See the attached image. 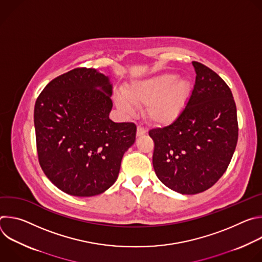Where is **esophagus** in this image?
Here are the masks:
<instances>
[{
  "mask_svg": "<svg viewBox=\"0 0 262 262\" xmlns=\"http://www.w3.org/2000/svg\"><path fill=\"white\" fill-rule=\"evenodd\" d=\"M145 134H146V129L144 127H142V126H138L137 127V137H141V136H143Z\"/></svg>",
  "mask_w": 262,
  "mask_h": 262,
  "instance_id": "1",
  "label": "esophagus"
}]
</instances>
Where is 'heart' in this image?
<instances>
[{
  "label": "heart",
  "mask_w": 262,
  "mask_h": 262,
  "mask_svg": "<svg viewBox=\"0 0 262 262\" xmlns=\"http://www.w3.org/2000/svg\"><path fill=\"white\" fill-rule=\"evenodd\" d=\"M124 95L115 98L117 106L127 115L134 113L135 105H144V115L149 122L169 124L175 121L184 110L191 94V83L174 73H160L157 76L135 81L123 90ZM132 103L130 104V102Z\"/></svg>",
  "instance_id": "heart-1"
}]
</instances>
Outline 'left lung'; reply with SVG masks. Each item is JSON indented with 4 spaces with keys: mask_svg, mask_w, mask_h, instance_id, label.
<instances>
[{
    "mask_svg": "<svg viewBox=\"0 0 262 262\" xmlns=\"http://www.w3.org/2000/svg\"><path fill=\"white\" fill-rule=\"evenodd\" d=\"M196 81L180 116L149 130L155 141L152 164L159 179L184 195L208 190L227 170L234 154L238 124L227 84L207 66L193 62Z\"/></svg>",
    "mask_w": 262,
    "mask_h": 262,
    "instance_id": "8db88e82",
    "label": "left lung"
}]
</instances>
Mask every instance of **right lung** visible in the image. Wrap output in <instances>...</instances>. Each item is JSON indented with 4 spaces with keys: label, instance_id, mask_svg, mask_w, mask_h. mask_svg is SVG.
<instances>
[{
    "label": "right lung",
    "instance_id": "add662e5",
    "mask_svg": "<svg viewBox=\"0 0 262 262\" xmlns=\"http://www.w3.org/2000/svg\"><path fill=\"white\" fill-rule=\"evenodd\" d=\"M110 78L76 68L50 82L34 107L37 154L47 177L66 194L91 197L117 180L137 126L108 118Z\"/></svg>",
    "mask_w": 262,
    "mask_h": 262
}]
</instances>
